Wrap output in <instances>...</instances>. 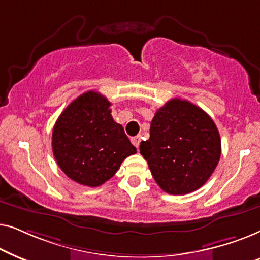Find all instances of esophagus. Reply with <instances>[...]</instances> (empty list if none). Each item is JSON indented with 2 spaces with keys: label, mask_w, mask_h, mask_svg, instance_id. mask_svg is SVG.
I'll use <instances>...</instances> for the list:
<instances>
[{
  "label": "esophagus",
  "mask_w": 260,
  "mask_h": 260,
  "mask_svg": "<svg viewBox=\"0 0 260 260\" xmlns=\"http://www.w3.org/2000/svg\"><path fill=\"white\" fill-rule=\"evenodd\" d=\"M140 142H141L140 136H135V137L131 138V143H133L137 149H138V147H140Z\"/></svg>",
  "instance_id": "obj_1"
}]
</instances>
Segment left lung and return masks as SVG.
I'll use <instances>...</instances> for the list:
<instances>
[{"instance_id": "1", "label": "left lung", "mask_w": 260, "mask_h": 260, "mask_svg": "<svg viewBox=\"0 0 260 260\" xmlns=\"http://www.w3.org/2000/svg\"><path fill=\"white\" fill-rule=\"evenodd\" d=\"M140 151L166 193L183 195L197 190L218 166L221 140L213 119L199 106L175 98L156 111L150 138Z\"/></svg>"}]
</instances>
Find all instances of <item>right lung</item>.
Returning a JSON list of instances; mask_svg holds the SVG:
<instances>
[{
    "mask_svg": "<svg viewBox=\"0 0 260 260\" xmlns=\"http://www.w3.org/2000/svg\"><path fill=\"white\" fill-rule=\"evenodd\" d=\"M110 105L98 92H85L63 110L53 127L56 163L83 186L105 183L124 159L136 152L123 126L113 120Z\"/></svg>",
    "mask_w": 260,
    "mask_h": 260,
    "instance_id": "add662e5",
    "label": "right lung"
}]
</instances>
